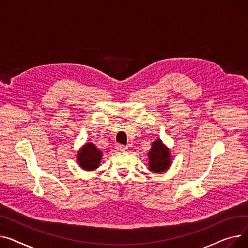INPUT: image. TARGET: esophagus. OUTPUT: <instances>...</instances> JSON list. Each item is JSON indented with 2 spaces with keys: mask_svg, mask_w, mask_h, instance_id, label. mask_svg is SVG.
Returning <instances> with one entry per match:
<instances>
[{
  "mask_svg": "<svg viewBox=\"0 0 248 248\" xmlns=\"http://www.w3.org/2000/svg\"><path fill=\"white\" fill-rule=\"evenodd\" d=\"M117 150L120 151V152H124V151L127 150V147L125 145H123V144H118L117 145Z\"/></svg>",
  "mask_w": 248,
  "mask_h": 248,
  "instance_id": "esophagus-1",
  "label": "esophagus"
}]
</instances>
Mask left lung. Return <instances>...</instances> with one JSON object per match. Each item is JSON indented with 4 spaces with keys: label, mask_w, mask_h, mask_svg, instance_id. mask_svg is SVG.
Instances as JSON below:
<instances>
[{
    "label": "left lung",
    "mask_w": 248,
    "mask_h": 248,
    "mask_svg": "<svg viewBox=\"0 0 248 248\" xmlns=\"http://www.w3.org/2000/svg\"><path fill=\"white\" fill-rule=\"evenodd\" d=\"M150 157V170L154 172H162L170 166V151L164 146L160 140L153 143L152 150L148 153Z\"/></svg>",
    "instance_id": "left-lung-1"
}]
</instances>
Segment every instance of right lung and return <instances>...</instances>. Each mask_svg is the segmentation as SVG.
<instances>
[{
	"label": "right lung",
	"instance_id": "add662e5",
	"mask_svg": "<svg viewBox=\"0 0 248 248\" xmlns=\"http://www.w3.org/2000/svg\"><path fill=\"white\" fill-rule=\"evenodd\" d=\"M102 155V152L97 150L93 143H87L78 154V161L82 169L92 170L98 167Z\"/></svg>",
	"mask_w": 248,
	"mask_h": 248
}]
</instances>
